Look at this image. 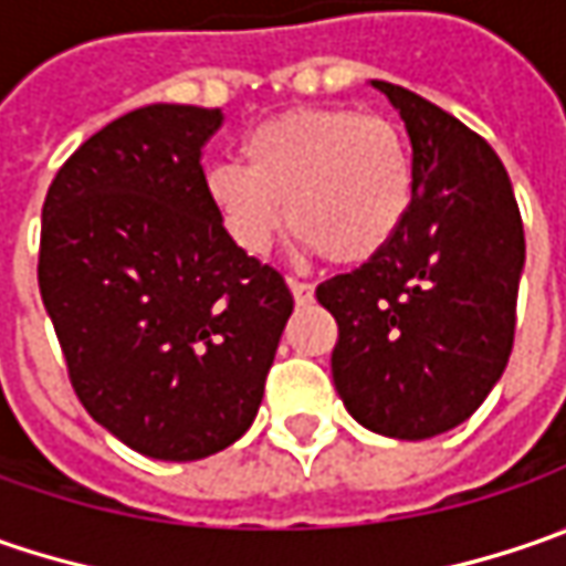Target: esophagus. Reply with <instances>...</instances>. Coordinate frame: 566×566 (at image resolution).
Masks as SVG:
<instances>
[{
    "label": "esophagus",
    "mask_w": 566,
    "mask_h": 566,
    "mask_svg": "<svg viewBox=\"0 0 566 566\" xmlns=\"http://www.w3.org/2000/svg\"><path fill=\"white\" fill-rule=\"evenodd\" d=\"M291 294H294V301L297 304H310L313 301V284L310 282H297V279H291Z\"/></svg>",
    "instance_id": "34e87169"
}]
</instances>
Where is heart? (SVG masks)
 I'll use <instances>...</instances> for the list:
<instances>
[{
	"label": "heart",
	"mask_w": 566,
	"mask_h": 566,
	"mask_svg": "<svg viewBox=\"0 0 566 566\" xmlns=\"http://www.w3.org/2000/svg\"><path fill=\"white\" fill-rule=\"evenodd\" d=\"M247 167L214 164L206 196L243 253L262 256L284 224L332 265L377 259L406 228L415 167L406 136L380 113L301 107L243 142Z\"/></svg>",
	"instance_id": "1"
}]
</instances>
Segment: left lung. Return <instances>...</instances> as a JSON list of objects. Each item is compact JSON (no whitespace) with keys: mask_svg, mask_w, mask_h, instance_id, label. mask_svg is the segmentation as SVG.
Instances as JSON below:
<instances>
[{"mask_svg":"<svg viewBox=\"0 0 566 566\" xmlns=\"http://www.w3.org/2000/svg\"><path fill=\"white\" fill-rule=\"evenodd\" d=\"M406 119L415 202L380 256L316 287L338 323L332 380L352 418L399 440L462 424L501 380L526 262L497 151L402 85L374 82Z\"/></svg>","mask_w":566,"mask_h":566,"instance_id":"obj_1","label":"left lung"}]
</instances>
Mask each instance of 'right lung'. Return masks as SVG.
<instances>
[{
  "label": "right lung",
  "mask_w": 566,
  "mask_h": 566,
  "mask_svg": "<svg viewBox=\"0 0 566 566\" xmlns=\"http://www.w3.org/2000/svg\"><path fill=\"white\" fill-rule=\"evenodd\" d=\"M221 111L148 104L62 164L43 199L38 282L87 415L151 459L192 462L256 418L294 297L206 196Z\"/></svg>",
  "instance_id": "1"
}]
</instances>
